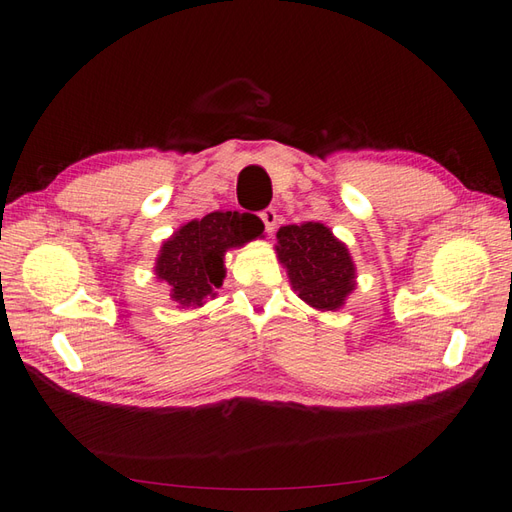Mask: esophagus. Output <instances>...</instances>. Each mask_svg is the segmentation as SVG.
<instances>
[{"mask_svg": "<svg viewBox=\"0 0 512 512\" xmlns=\"http://www.w3.org/2000/svg\"><path fill=\"white\" fill-rule=\"evenodd\" d=\"M260 219H263V223H265V230H267L269 234H274V230H276V223H278V214H276V210H271V208L263 210V212H260Z\"/></svg>", "mask_w": 512, "mask_h": 512, "instance_id": "esophagus-1", "label": "esophagus"}]
</instances>
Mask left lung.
<instances>
[{
    "label": "left lung",
    "mask_w": 512,
    "mask_h": 512,
    "mask_svg": "<svg viewBox=\"0 0 512 512\" xmlns=\"http://www.w3.org/2000/svg\"><path fill=\"white\" fill-rule=\"evenodd\" d=\"M276 256L293 291L315 311H337L357 287V267L344 241L324 223L282 225Z\"/></svg>",
    "instance_id": "8db88e82"
}]
</instances>
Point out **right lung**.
Returning <instances> with one entry per match:
<instances>
[{
	"instance_id": "add662e5",
	"label": "right lung",
	"mask_w": 512,
	"mask_h": 512,
	"mask_svg": "<svg viewBox=\"0 0 512 512\" xmlns=\"http://www.w3.org/2000/svg\"><path fill=\"white\" fill-rule=\"evenodd\" d=\"M265 225L249 212H210L170 234L155 258V276L166 282L179 309H197L214 298L225 278V254L263 236Z\"/></svg>"
}]
</instances>
